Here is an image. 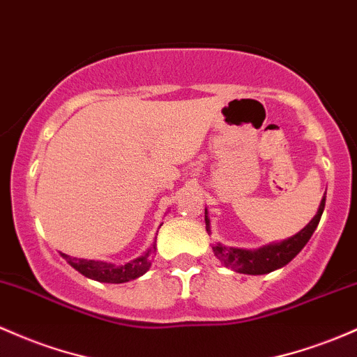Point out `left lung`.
<instances>
[{"label":"left lung","instance_id":"1","mask_svg":"<svg viewBox=\"0 0 357 357\" xmlns=\"http://www.w3.org/2000/svg\"><path fill=\"white\" fill-rule=\"evenodd\" d=\"M325 208V193L322 202H320L317 215L305 225L298 234L293 237L284 238L281 242H271L268 245H262L259 249H238V248H227V245L215 242L211 244L213 254L222 261L225 268L234 269L236 273L242 274H268L271 271L287 266L301 249L307 245L310 241L312 234L315 232L317 225H319L320 217H322ZM205 225L208 236L211 234L208 210L205 208Z\"/></svg>","mask_w":357,"mask_h":357}]
</instances>
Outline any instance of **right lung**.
<instances>
[{
    "label": "right lung",
    "mask_w": 357,
    "mask_h": 357,
    "mask_svg": "<svg viewBox=\"0 0 357 357\" xmlns=\"http://www.w3.org/2000/svg\"><path fill=\"white\" fill-rule=\"evenodd\" d=\"M162 225V223H160ZM155 254V241L152 242L142 256L135 257V259L125 262V264H113L107 261H95V259H79V257H70L68 254H62L66 261L73 266L76 271H79L83 276L89 280L100 281V283H127V281L137 280L142 274L149 271L152 266V259Z\"/></svg>",
    "instance_id": "1"
}]
</instances>
